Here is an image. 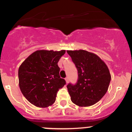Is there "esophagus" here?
Returning a JSON list of instances; mask_svg holds the SVG:
<instances>
[{
  "label": "esophagus",
  "mask_w": 132,
  "mask_h": 132,
  "mask_svg": "<svg viewBox=\"0 0 132 132\" xmlns=\"http://www.w3.org/2000/svg\"><path fill=\"white\" fill-rule=\"evenodd\" d=\"M65 81H66V84H68L69 83V78H68V77H67V78H65Z\"/></svg>",
  "instance_id": "34e87169"
}]
</instances>
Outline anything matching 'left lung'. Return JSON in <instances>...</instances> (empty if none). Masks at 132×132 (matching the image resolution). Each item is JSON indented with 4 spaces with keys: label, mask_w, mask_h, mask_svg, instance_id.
I'll list each match as a JSON object with an SVG mask.
<instances>
[{
    "label": "left lung",
    "mask_w": 132,
    "mask_h": 132,
    "mask_svg": "<svg viewBox=\"0 0 132 132\" xmlns=\"http://www.w3.org/2000/svg\"><path fill=\"white\" fill-rule=\"evenodd\" d=\"M76 65L78 80L67 87L71 101L80 107L92 106L99 101L108 89L110 71L99 56L84 50L67 51Z\"/></svg>",
    "instance_id": "left-lung-1"
}]
</instances>
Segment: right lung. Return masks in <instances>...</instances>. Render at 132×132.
I'll use <instances>...</instances> for the list:
<instances>
[{"instance_id": "add662e5", "label": "right lung", "mask_w": 132, "mask_h": 132, "mask_svg": "<svg viewBox=\"0 0 132 132\" xmlns=\"http://www.w3.org/2000/svg\"><path fill=\"white\" fill-rule=\"evenodd\" d=\"M65 53V50H38L20 65L19 86L22 95L32 104L46 108L54 103L57 91L66 84L60 78L57 65Z\"/></svg>"}]
</instances>
